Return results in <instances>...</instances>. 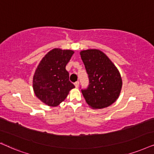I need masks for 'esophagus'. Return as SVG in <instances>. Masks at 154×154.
I'll list each match as a JSON object with an SVG mask.
<instances>
[{"label": "esophagus", "mask_w": 154, "mask_h": 154, "mask_svg": "<svg viewBox=\"0 0 154 154\" xmlns=\"http://www.w3.org/2000/svg\"><path fill=\"white\" fill-rule=\"evenodd\" d=\"M79 82H76L75 83V87H79Z\"/></svg>", "instance_id": "esophagus-1"}]
</instances>
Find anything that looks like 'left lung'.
I'll use <instances>...</instances> for the list:
<instances>
[{"label": "left lung", "instance_id": "obj_1", "mask_svg": "<svg viewBox=\"0 0 154 154\" xmlns=\"http://www.w3.org/2000/svg\"><path fill=\"white\" fill-rule=\"evenodd\" d=\"M80 56L89 79V87L82 90L86 102L93 109L112 105L120 96L122 86L118 68L98 49L82 51Z\"/></svg>", "mask_w": 154, "mask_h": 154}]
</instances>
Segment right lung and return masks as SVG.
<instances>
[{
	"mask_svg": "<svg viewBox=\"0 0 154 154\" xmlns=\"http://www.w3.org/2000/svg\"><path fill=\"white\" fill-rule=\"evenodd\" d=\"M75 53L53 48L40 61L33 77V89L36 97L49 106L60 105L75 85L69 80L65 67Z\"/></svg>",
	"mask_w": 154,
	"mask_h": 154,
	"instance_id": "right-lung-1",
	"label": "right lung"
}]
</instances>
